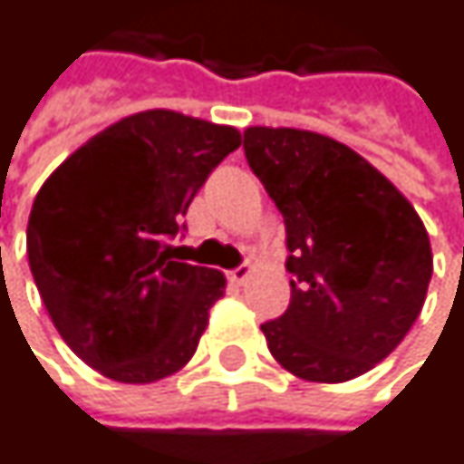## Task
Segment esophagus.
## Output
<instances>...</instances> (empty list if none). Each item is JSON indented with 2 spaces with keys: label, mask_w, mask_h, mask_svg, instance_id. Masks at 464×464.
Returning <instances> with one entry per match:
<instances>
[{
  "label": "esophagus",
  "mask_w": 464,
  "mask_h": 464,
  "mask_svg": "<svg viewBox=\"0 0 464 464\" xmlns=\"http://www.w3.org/2000/svg\"><path fill=\"white\" fill-rule=\"evenodd\" d=\"M249 276H252V266H249V263H241V266H236L233 271H228V279H231L233 285H244Z\"/></svg>",
  "instance_id": "34e87169"
}]
</instances>
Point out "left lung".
<instances>
[{
    "mask_svg": "<svg viewBox=\"0 0 464 464\" xmlns=\"http://www.w3.org/2000/svg\"><path fill=\"white\" fill-rule=\"evenodd\" d=\"M244 155L285 220L290 306L260 324L306 382H349L417 323L432 276L427 231L403 193L346 144L298 129H246Z\"/></svg>",
    "mask_w": 464,
    "mask_h": 464,
    "instance_id": "obj_1",
    "label": "left lung"
}]
</instances>
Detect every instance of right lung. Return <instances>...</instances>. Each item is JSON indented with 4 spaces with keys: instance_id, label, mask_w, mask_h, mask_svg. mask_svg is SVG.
<instances>
[{
    "instance_id": "add662e5",
    "label": "right lung",
    "mask_w": 464,
    "mask_h": 464,
    "mask_svg": "<svg viewBox=\"0 0 464 464\" xmlns=\"http://www.w3.org/2000/svg\"><path fill=\"white\" fill-rule=\"evenodd\" d=\"M241 144L228 126L150 110L85 141L34 198L26 249L69 349L123 384L177 373L226 276L171 257L207 177Z\"/></svg>"
}]
</instances>
